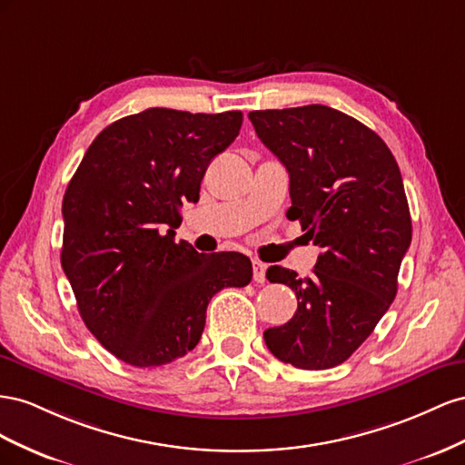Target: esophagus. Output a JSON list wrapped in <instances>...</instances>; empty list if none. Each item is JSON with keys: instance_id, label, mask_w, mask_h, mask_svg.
Here are the masks:
<instances>
[{"instance_id": "esophagus-1", "label": "esophagus", "mask_w": 465, "mask_h": 465, "mask_svg": "<svg viewBox=\"0 0 465 465\" xmlns=\"http://www.w3.org/2000/svg\"><path fill=\"white\" fill-rule=\"evenodd\" d=\"M264 272H267V264L255 259V261H253V281L259 282V284H262L264 281H267V274H264Z\"/></svg>"}]
</instances>
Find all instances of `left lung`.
<instances>
[{
  "label": "left lung",
  "instance_id": "1",
  "mask_svg": "<svg viewBox=\"0 0 465 465\" xmlns=\"http://www.w3.org/2000/svg\"><path fill=\"white\" fill-rule=\"evenodd\" d=\"M257 136L290 175V220L322 247L313 274L271 267L298 310L264 331L278 361L302 370L341 362L372 333L397 294L411 245L401 171L374 130L325 104L249 113Z\"/></svg>",
  "mask_w": 465,
  "mask_h": 465
}]
</instances>
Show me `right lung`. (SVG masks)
I'll use <instances>...</instances> for the list:
<instances>
[{
	"instance_id": "add662e5",
	"label": "right lung",
	"mask_w": 465,
	"mask_h": 465,
	"mask_svg": "<svg viewBox=\"0 0 465 465\" xmlns=\"http://www.w3.org/2000/svg\"><path fill=\"white\" fill-rule=\"evenodd\" d=\"M242 111L145 109L93 140L64 194L62 269L84 323L130 366L193 351L212 296L251 282L242 253L203 255L175 242L212 159L240 134Z\"/></svg>"
}]
</instances>
